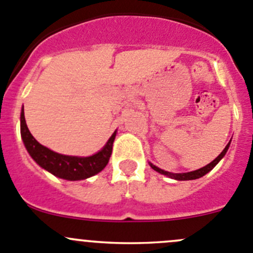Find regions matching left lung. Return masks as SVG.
Returning a JSON list of instances; mask_svg holds the SVG:
<instances>
[{"label": "left lung", "mask_w": 253, "mask_h": 253, "mask_svg": "<svg viewBox=\"0 0 253 253\" xmlns=\"http://www.w3.org/2000/svg\"><path fill=\"white\" fill-rule=\"evenodd\" d=\"M229 147H230V142L226 144V147H225V148H224V151H222L221 153H220L219 156H217L216 158H215L214 161L211 162V163H209V164H208V166L203 167V168L197 169V170L188 171V173H169V171L163 170V169H161V168H158V167L153 166V164H152V163H149V166H151L152 168H153L156 171H158V173H161V174H164V175L169 176V178L176 179V180H193V179L202 178V176H204L205 174L209 173V171L211 170V169L214 168V167L216 166V164L219 163L220 161H221L222 157H224L225 154H226V152H227V149H229Z\"/></svg>", "instance_id": "1"}]
</instances>
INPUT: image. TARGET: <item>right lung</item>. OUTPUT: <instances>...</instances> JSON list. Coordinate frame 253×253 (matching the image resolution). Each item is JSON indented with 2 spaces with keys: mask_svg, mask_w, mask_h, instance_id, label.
Returning <instances> with one entry per match:
<instances>
[{
  "mask_svg": "<svg viewBox=\"0 0 253 253\" xmlns=\"http://www.w3.org/2000/svg\"><path fill=\"white\" fill-rule=\"evenodd\" d=\"M21 136L27 151L32 158L43 169L48 170L53 175L67 180H82L90 178L106 167L112 153L116 131L114 132L104 148L90 157L65 156L53 152L51 149L42 146L29 132L24 119V110L21 112Z\"/></svg>",
  "mask_w": 253,
  "mask_h": 253,
  "instance_id": "obj_1",
  "label": "right lung"
}]
</instances>
